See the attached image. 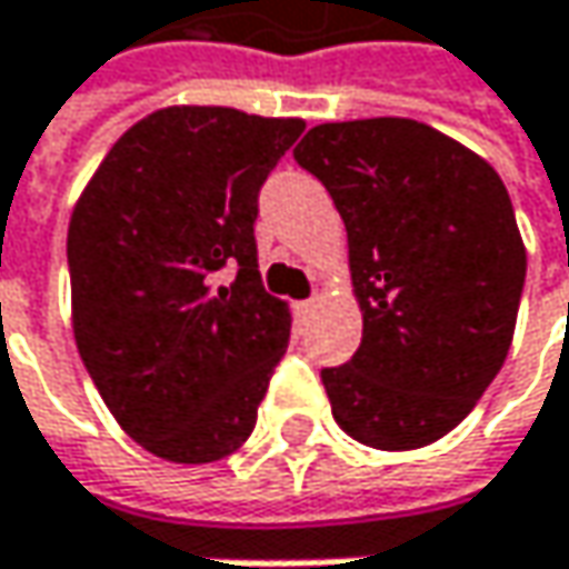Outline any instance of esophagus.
I'll list each match as a JSON object with an SVG mask.
<instances>
[{
    "label": "esophagus",
    "mask_w": 569,
    "mask_h": 569,
    "mask_svg": "<svg viewBox=\"0 0 569 569\" xmlns=\"http://www.w3.org/2000/svg\"><path fill=\"white\" fill-rule=\"evenodd\" d=\"M296 309H299V312H309V309H316V296H312V299H302V302H296Z\"/></svg>",
    "instance_id": "esophagus-1"
}]
</instances>
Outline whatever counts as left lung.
I'll list each match as a JSON object with an SVG mask.
<instances>
[{
	"instance_id": "8db88e82",
	"label": "left lung",
	"mask_w": 569,
	"mask_h": 569,
	"mask_svg": "<svg viewBox=\"0 0 569 569\" xmlns=\"http://www.w3.org/2000/svg\"><path fill=\"white\" fill-rule=\"evenodd\" d=\"M346 233L362 342L322 369L339 428L382 451L438 441L501 372L527 250L498 171L411 118L316 124L292 151Z\"/></svg>"
}]
</instances>
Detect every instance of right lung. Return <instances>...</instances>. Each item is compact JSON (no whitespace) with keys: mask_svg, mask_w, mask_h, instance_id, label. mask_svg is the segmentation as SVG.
Returning <instances> with one entry per match:
<instances>
[{"mask_svg":"<svg viewBox=\"0 0 569 569\" xmlns=\"http://www.w3.org/2000/svg\"><path fill=\"white\" fill-rule=\"evenodd\" d=\"M299 118L173 104L104 154L68 223L71 329L118 425L151 455H233L289 346V309L260 280V187ZM223 266L233 284H217Z\"/></svg>","mask_w":569,"mask_h":569,"instance_id":"1","label":"right lung"}]
</instances>
